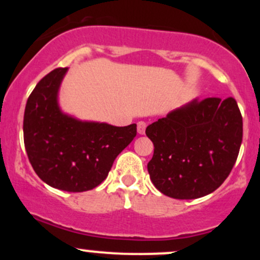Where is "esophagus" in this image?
Wrapping results in <instances>:
<instances>
[{"instance_id":"34e87169","label":"esophagus","mask_w":260,"mask_h":260,"mask_svg":"<svg viewBox=\"0 0 260 260\" xmlns=\"http://www.w3.org/2000/svg\"><path fill=\"white\" fill-rule=\"evenodd\" d=\"M145 128H147V123H145L144 121H139L138 123H137V131H138L139 134H144Z\"/></svg>"}]
</instances>
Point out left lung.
<instances>
[{
	"label": "left lung",
	"instance_id": "left-lung-1",
	"mask_svg": "<svg viewBox=\"0 0 260 260\" xmlns=\"http://www.w3.org/2000/svg\"><path fill=\"white\" fill-rule=\"evenodd\" d=\"M154 144L148 172L175 199L201 198L217 189L234 168L242 143V115L234 98L196 99L149 124Z\"/></svg>",
	"mask_w": 260,
	"mask_h": 260
}]
</instances>
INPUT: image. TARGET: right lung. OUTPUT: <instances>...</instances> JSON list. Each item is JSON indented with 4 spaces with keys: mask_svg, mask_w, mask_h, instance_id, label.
<instances>
[{
    "mask_svg": "<svg viewBox=\"0 0 260 260\" xmlns=\"http://www.w3.org/2000/svg\"><path fill=\"white\" fill-rule=\"evenodd\" d=\"M67 70L51 71L29 95L23 121L24 145L32 169L45 183L84 192L107 177L117 155L137 136V124L115 127L62 113L57 91Z\"/></svg>",
    "mask_w": 260,
    "mask_h": 260,
    "instance_id": "add662e5",
    "label": "right lung"
}]
</instances>
